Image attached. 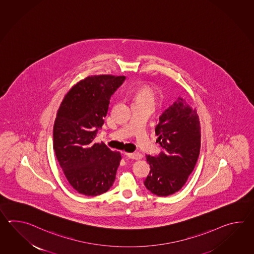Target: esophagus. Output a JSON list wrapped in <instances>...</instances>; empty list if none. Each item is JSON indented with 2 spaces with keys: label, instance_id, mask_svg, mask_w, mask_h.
Wrapping results in <instances>:
<instances>
[{
  "label": "esophagus",
  "instance_id": "1",
  "mask_svg": "<svg viewBox=\"0 0 254 254\" xmlns=\"http://www.w3.org/2000/svg\"><path fill=\"white\" fill-rule=\"evenodd\" d=\"M126 157H128L129 159H133V160H139L140 159L142 155L140 154V152H138V151H135V152H131V153H126L125 154Z\"/></svg>",
  "mask_w": 254,
  "mask_h": 254
}]
</instances>
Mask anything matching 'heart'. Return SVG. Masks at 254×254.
<instances>
[{"instance_id":"obj_1","label":"heart","mask_w":254,"mask_h":254,"mask_svg":"<svg viewBox=\"0 0 254 254\" xmlns=\"http://www.w3.org/2000/svg\"><path fill=\"white\" fill-rule=\"evenodd\" d=\"M135 103H155L154 92L151 87L142 86L139 88L134 94Z\"/></svg>"}]
</instances>
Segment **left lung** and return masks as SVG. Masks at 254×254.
<instances>
[{
  "label": "left lung",
  "mask_w": 254,
  "mask_h": 254,
  "mask_svg": "<svg viewBox=\"0 0 254 254\" xmlns=\"http://www.w3.org/2000/svg\"><path fill=\"white\" fill-rule=\"evenodd\" d=\"M155 133L162 151L157 156H146L151 170L144 185L153 194L168 196L182 189L200 154V127L196 110L179 97L160 116Z\"/></svg>",
  "instance_id": "obj_1"
}]
</instances>
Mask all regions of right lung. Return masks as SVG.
<instances>
[{"label":"right lung","instance_id":"obj_1","mask_svg":"<svg viewBox=\"0 0 254 254\" xmlns=\"http://www.w3.org/2000/svg\"><path fill=\"white\" fill-rule=\"evenodd\" d=\"M125 79L89 76L70 89L58 110L54 150L65 177L81 194H103L114 184L121 154L93 140L104 124L112 95Z\"/></svg>","mask_w":254,"mask_h":254}]
</instances>
